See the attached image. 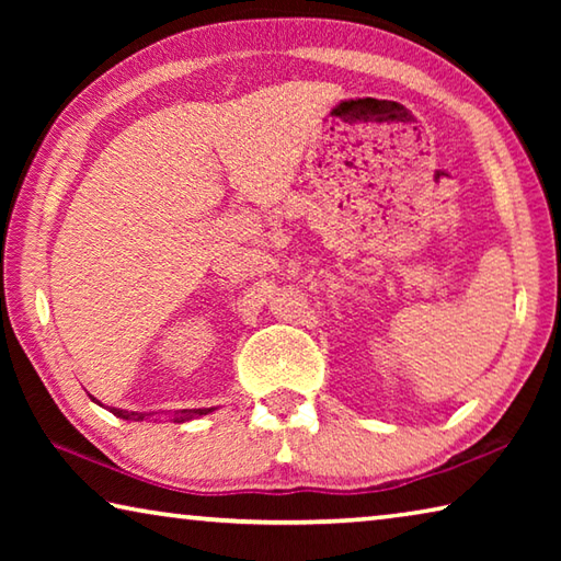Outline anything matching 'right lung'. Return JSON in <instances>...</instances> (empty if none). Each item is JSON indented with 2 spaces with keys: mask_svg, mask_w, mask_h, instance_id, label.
Wrapping results in <instances>:
<instances>
[{
  "mask_svg": "<svg viewBox=\"0 0 561 561\" xmlns=\"http://www.w3.org/2000/svg\"><path fill=\"white\" fill-rule=\"evenodd\" d=\"M113 411V415H118V417H123V421H144V417L148 415V413H136V411H121V408H111ZM207 413H213V408H185V411H178L175 415H173V421H178V423H185V421H193V417H197V415H207Z\"/></svg>",
  "mask_w": 561,
  "mask_h": 561,
  "instance_id": "add662e5",
  "label": "right lung"
}]
</instances>
